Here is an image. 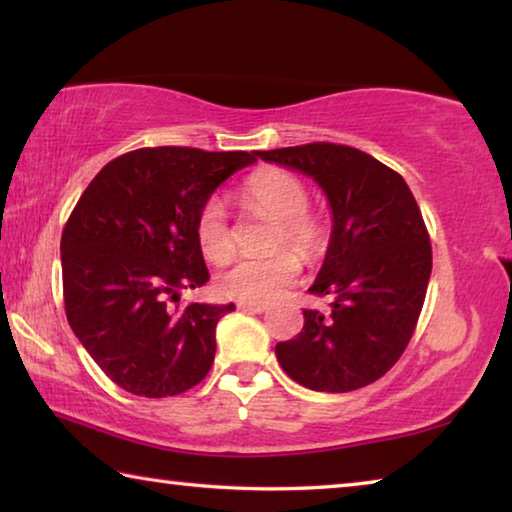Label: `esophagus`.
<instances>
[{"label": "esophagus", "mask_w": 512, "mask_h": 512, "mask_svg": "<svg viewBox=\"0 0 512 512\" xmlns=\"http://www.w3.org/2000/svg\"><path fill=\"white\" fill-rule=\"evenodd\" d=\"M237 307L239 309H244V311H257V314H262V311H266L268 309V302H237Z\"/></svg>", "instance_id": "1"}]
</instances>
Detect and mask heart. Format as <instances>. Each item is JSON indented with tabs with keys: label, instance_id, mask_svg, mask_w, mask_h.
<instances>
[{
	"label": "heart",
	"instance_id": "heart-1",
	"mask_svg": "<svg viewBox=\"0 0 512 512\" xmlns=\"http://www.w3.org/2000/svg\"><path fill=\"white\" fill-rule=\"evenodd\" d=\"M244 203L253 214L268 219V248H277L262 257H239L216 277L223 296L259 302L268 300L289 287L300 271V255L318 257L327 244V225L323 216L309 210L307 185L287 169H264L250 176L244 185ZM196 239L203 255L221 262L232 253V230L221 198H207L196 216Z\"/></svg>",
	"mask_w": 512,
	"mask_h": 512
}]
</instances>
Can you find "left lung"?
Instances as JSON below:
<instances>
[{
    "label": "left lung",
    "mask_w": 512,
    "mask_h": 512,
    "mask_svg": "<svg viewBox=\"0 0 512 512\" xmlns=\"http://www.w3.org/2000/svg\"><path fill=\"white\" fill-rule=\"evenodd\" d=\"M255 155L314 178L334 216L309 287L329 307L302 311V332L275 345L277 361L311 391L368 386L402 357L427 296L431 241L420 207L400 173L354 146L311 142Z\"/></svg>",
    "instance_id": "8db88e82"
}]
</instances>
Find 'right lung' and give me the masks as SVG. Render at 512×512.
I'll use <instances>...</instances> for the list:
<instances>
[{"label": "right lung", "instance_id": "add662e5", "mask_svg": "<svg viewBox=\"0 0 512 512\" xmlns=\"http://www.w3.org/2000/svg\"><path fill=\"white\" fill-rule=\"evenodd\" d=\"M255 151L137 149L110 160L69 214L60 239L69 327L119 388L180 395L212 368L216 323L235 305L178 307L210 280L196 216Z\"/></svg>", "mask_w": 512, "mask_h": 512}]
</instances>
